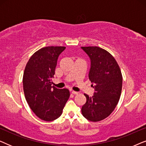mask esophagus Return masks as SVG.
Returning <instances> with one entry per match:
<instances>
[{
    "label": "esophagus",
    "instance_id": "esophagus-1",
    "mask_svg": "<svg viewBox=\"0 0 146 146\" xmlns=\"http://www.w3.org/2000/svg\"><path fill=\"white\" fill-rule=\"evenodd\" d=\"M72 94H74V95H76V94H78V92H75V91H74V90H72Z\"/></svg>",
    "mask_w": 146,
    "mask_h": 146
}]
</instances>
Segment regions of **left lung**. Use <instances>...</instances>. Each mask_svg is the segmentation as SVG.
I'll return each instance as SVG.
<instances>
[{
	"label": "left lung",
	"mask_w": 146,
	"mask_h": 146,
	"mask_svg": "<svg viewBox=\"0 0 146 146\" xmlns=\"http://www.w3.org/2000/svg\"><path fill=\"white\" fill-rule=\"evenodd\" d=\"M81 48L88 55L91 65L89 79L94 88L92 97L84 94L86 102L82 107V113L88 120L99 121L106 118L118 103L122 88V75L113 56L98 46Z\"/></svg>",
	"instance_id": "left-lung-1"
}]
</instances>
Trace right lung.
Instances as JSON below:
<instances>
[{"label":"right lung","instance_id":"1","mask_svg":"<svg viewBox=\"0 0 146 146\" xmlns=\"http://www.w3.org/2000/svg\"><path fill=\"white\" fill-rule=\"evenodd\" d=\"M64 46H46L30 58L23 74V90L28 104L36 115L50 121L60 116L70 97L68 89L52 86L58 58Z\"/></svg>","mask_w":146,"mask_h":146}]
</instances>
